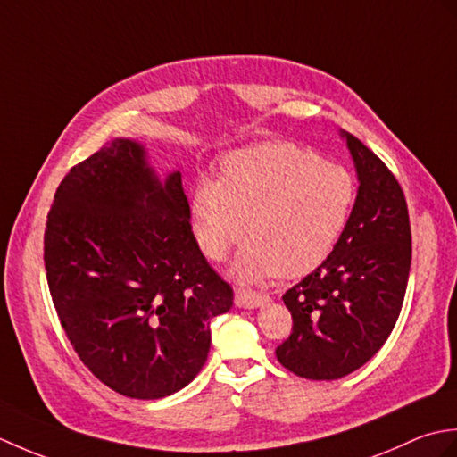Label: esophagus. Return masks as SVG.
<instances>
[{
    "label": "esophagus",
    "mask_w": 457,
    "mask_h": 457,
    "mask_svg": "<svg viewBox=\"0 0 457 457\" xmlns=\"http://www.w3.org/2000/svg\"><path fill=\"white\" fill-rule=\"evenodd\" d=\"M267 300H269L267 295L253 293V290H237L236 295V304L239 308H257L261 304H265Z\"/></svg>",
    "instance_id": "obj_1"
}]
</instances>
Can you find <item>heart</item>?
<instances>
[{"instance_id": "obj_1", "label": "heart", "mask_w": 457, "mask_h": 457, "mask_svg": "<svg viewBox=\"0 0 457 457\" xmlns=\"http://www.w3.org/2000/svg\"><path fill=\"white\" fill-rule=\"evenodd\" d=\"M353 174L290 141H265L229 153L221 179H200L192 196L194 236L210 259L237 241L231 273L241 283L277 273L300 277L332 253L352 218Z\"/></svg>"}]
</instances>
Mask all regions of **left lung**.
Returning <instances> with one entry per match:
<instances>
[{
	"label": "left lung",
	"mask_w": 457,
	"mask_h": 457,
	"mask_svg": "<svg viewBox=\"0 0 457 457\" xmlns=\"http://www.w3.org/2000/svg\"><path fill=\"white\" fill-rule=\"evenodd\" d=\"M359 188L347 226L322 265L283 295L293 332L277 359L298 377L334 381L365 365L399 320L412 237L404 192L386 164L342 133Z\"/></svg>",
	"instance_id": "1"
}]
</instances>
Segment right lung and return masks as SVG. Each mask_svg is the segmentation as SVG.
Wrapping results in <instances>:
<instances>
[{"instance_id": "right-lung-1", "label": "right lung", "mask_w": 457, "mask_h": 457, "mask_svg": "<svg viewBox=\"0 0 457 457\" xmlns=\"http://www.w3.org/2000/svg\"><path fill=\"white\" fill-rule=\"evenodd\" d=\"M45 269L74 352L131 399L187 386L208 359L210 320L234 304L192 234L180 172L161 182L131 139L68 170L46 216Z\"/></svg>"}]
</instances>
